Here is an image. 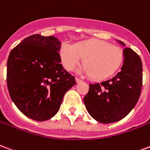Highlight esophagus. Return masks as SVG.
Listing matches in <instances>:
<instances>
[{
    "label": "esophagus",
    "mask_w": 150,
    "mask_h": 150,
    "mask_svg": "<svg viewBox=\"0 0 150 150\" xmlns=\"http://www.w3.org/2000/svg\"><path fill=\"white\" fill-rule=\"evenodd\" d=\"M76 83H80V82H82L83 81L82 80L80 79V78H78V77H76Z\"/></svg>",
    "instance_id": "esophagus-1"
}]
</instances>
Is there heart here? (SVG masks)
Segmentation results:
<instances>
[{
    "label": "heart",
    "instance_id": "1",
    "mask_svg": "<svg viewBox=\"0 0 150 150\" xmlns=\"http://www.w3.org/2000/svg\"><path fill=\"white\" fill-rule=\"evenodd\" d=\"M62 64L71 71L84 59L83 72L95 80H104L117 71L123 62V53L118 47L101 40H85L76 45L65 43L60 50Z\"/></svg>",
    "mask_w": 150,
    "mask_h": 150
}]
</instances>
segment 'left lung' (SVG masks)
<instances>
[{
    "label": "left lung",
    "instance_id": "left-lung-1",
    "mask_svg": "<svg viewBox=\"0 0 150 150\" xmlns=\"http://www.w3.org/2000/svg\"><path fill=\"white\" fill-rule=\"evenodd\" d=\"M121 45L124 42L118 40ZM124 64L112 78L89 84L84 98L86 110L96 121L109 124L123 119L139 99L142 86V63L137 53L129 48L123 50Z\"/></svg>",
    "mask_w": 150,
    "mask_h": 150
}]
</instances>
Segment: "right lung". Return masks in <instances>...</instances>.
<instances>
[{
    "label": "right lung",
    "instance_id": "1",
    "mask_svg": "<svg viewBox=\"0 0 150 150\" xmlns=\"http://www.w3.org/2000/svg\"><path fill=\"white\" fill-rule=\"evenodd\" d=\"M61 44L52 36L32 35L8 56L6 79L11 99L24 115L35 121L55 115L64 93L76 84L61 64Z\"/></svg>",
    "mask_w": 150,
    "mask_h": 150
}]
</instances>
